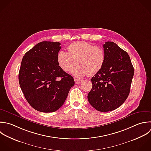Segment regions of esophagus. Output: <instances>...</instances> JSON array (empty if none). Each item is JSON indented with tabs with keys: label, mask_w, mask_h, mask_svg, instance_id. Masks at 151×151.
Listing matches in <instances>:
<instances>
[{
	"label": "esophagus",
	"mask_w": 151,
	"mask_h": 151,
	"mask_svg": "<svg viewBox=\"0 0 151 151\" xmlns=\"http://www.w3.org/2000/svg\"><path fill=\"white\" fill-rule=\"evenodd\" d=\"M83 81V80L81 79H75V82L76 84H79L81 83H82Z\"/></svg>",
	"instance_id": "obj_1"
}]
</instances>
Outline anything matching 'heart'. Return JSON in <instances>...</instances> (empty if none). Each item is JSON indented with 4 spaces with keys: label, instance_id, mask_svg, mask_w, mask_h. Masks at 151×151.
Masks as SVG:
<instances>
[{
    "label": "heart",
    "instance_id": "heart-1",
    "mask_svg": "<svg viewBox=\"0 0 151 151\" xmlns=\"http://www.w3.org/2000/svg\"><path fill=\"white\" fill-rule=\"evenodd\" d=\"M68 52L60 50L57 55V62L60 68L65 72L73 70V75L82 78L88 74L93 76L102 68L105 61L104 49L98 46L84 41H78L68 47Z\"/></svg>",
    "mask_w": 151,
    "mask_h": 151
}]
</instances>
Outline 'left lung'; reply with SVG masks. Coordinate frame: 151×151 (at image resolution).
Listing matches in <instances>:
<instances>
[{"label":"left lung","mask_w":151,"mask_h":151,"mask_svg":"<svg viewBox=\"0 0 151 151\" xmlns=\"http://www.w3.org/2000/svg\"><path fill=\"white\" fill-rule=\"evenodd\" d=\"M103 47L105 63L91 79L92 88L88 99L97 111L108 112L119 108L127 99L134 69L128 53L115 43L106 42Z\"/></svg>","instance_id":"8db88e82"}]
</instances>
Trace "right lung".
Segmentation results:
<instances>
[{
  "instance_id": "add662e5",
  "label": "right lung",
  "mask_w": 151,
  "mask_h": 151,
  "mask_svg": "<svg viewBox=\"0 0 151 151\" xmlns=\"http://www.w3.org/2000/svg\"><path fill=\"white\" fill-rule=\"evenodd\" d=\"M60 43L41 42L23 57L19 72V82L30 105L37 111L53 112L64 104L73 77L58 65L57 55Z\"/></svg>"
}]
</instances>
